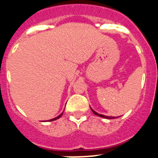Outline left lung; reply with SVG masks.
<instances>
[{"instance_id": "1", "label": "left lung", "mask_w": 158, "mask_h": 158, "mask_svg": "<svg viewBox=\"0 0 158 158\" xmlns=\"http://www.w3.org/2000/svg\"><path fill=\"white\" fill-rule=\"evenodd\" d=\"M92 110V109H91ZM92 111H93V113H94L95 115H97V116H100V117H103V118H106V119H114L115 117H111V116H104V115H102V114H99V113H96V112H95L94 110H92Z\"/></svg>"}]
</instances>
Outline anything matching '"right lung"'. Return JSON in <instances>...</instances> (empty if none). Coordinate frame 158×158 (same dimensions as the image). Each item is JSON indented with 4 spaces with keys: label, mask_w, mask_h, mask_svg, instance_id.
I'll return each mask as SVG.
<instances>
[{
    "label": "right lung",
    "mask_w": 158,
    "mask_h": 158,
    "mask_svg": "<svg viewBox=\"0 0 158 158\" xmlns=\"http://www.w3.org/2000/svg\"><path fill=\"white\" fill-rule=\"evenodd\" d=\"M62 113H61V114L59 115V116H57V117L54 118V119H52V120H50V121H52V120H57V119H59V118H60L61 116H62Z\"/></svg>",
    "instance_id": "1"
}]
</instances>
